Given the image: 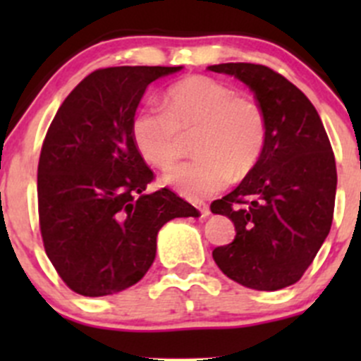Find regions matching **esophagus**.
Returning <instances> with one entry per match:
<instances>
[{
  "mask_svg": "<svg viewBox=\"0 0 361 361\" xmlns=\"http://www.w3.org/2000/svg\"><path fill=\"white\" fill-rule=\"evenodd\" d=\"M197 209H199V213H201L202 218L209 216V206H207L206 202H199L197 204Z\"/></svg>",
  "mask_w": 361,
  "mask_h": 361,
  "instance_id": "esophagus-1",
  "label": "esophagus"
}]
</instances>
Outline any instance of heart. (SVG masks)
<instances>
[{
  "mask_svg": "<svg viewBox=\"0 0 361 361\" xmlns=\"http://www.w3.org/2000/svg\"><path fill=\"white\" fill-rule=\"evenodd\" d=\"M194 137L195 157L174 167L164 181L183 197L199 201L218 194L232 176L255 169L267 143V116L255 99L235 96L227 83L194 75L173 83L166 108L145 106L133 120V140L147 162L174 166L185 136Z\"/></svg>",
  "mask_w": 361,
  "mask_h": 361,
  "instance_id": "obj_1",
  "label": "heart"
}]
</instances>
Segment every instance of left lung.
<instances>
[{
	"label": "left lung",
	"instance_id": "1",
	"mask_svg": "<svg viewBox=\"0 0 361 361\" xmlns=\"http://www.w3.org/2000/svg\"><path fill=\"white\" fill-rule=\"evenodd\" d=\"M253 90L267 116L260 162L235 190L211 204L234 221L231 245L213 250L227 278L274 292L304 276L332 227L337 169L318 111L274 69L251 63L214 64Z\"/></svg>",
	"mask_w": 361,
	"mask_h": 361
}]
</instances>
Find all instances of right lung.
Masks as SVG:
<instances>
[{"mask_svg": "<svg viewBox=\"0 0 361 361\" xmlns=\"http://www.w3.org/2000/svg\"><path fill=\"white\" fill-rule=\"evenodd\" d=\"M181 66H115L87 75L61 104L38 162L43 248L68 288L103 297L136 285L152 267L157 234L199 216L169 188L147 194L154 171L133 140L145 90Z\"/></svg>", "mask_w": 361, "mask_h": 361, "instance_id": "right-lung-1", "label": "right lung"}]
</instances>
